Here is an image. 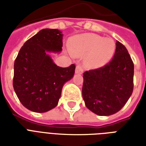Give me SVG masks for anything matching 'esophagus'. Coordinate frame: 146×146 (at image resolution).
Listing matches in <instances>:
<instances>
[{
    "mask_svg": "<svg viewBox=\"0 0 146 146\" xmlns=\"http://www.w3.org/2000/svg\"><path fill=\"white\" fill-rule=\"evenodd\" d=\"M83 72H84V70H83V67L81 65H77L76 67V73L77 74H82Z\"/></svg>",
    "mask_w": 146,
    "mask_h": 146,
    "instance_id": "esophagus-1",
    "label": "esophagus"
}]
</instances>
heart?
<instances>
[{
  "label": "heart",
  "instance_id": "obj_1",
  "mask_svg": "<svg viewBox=\"0 0 146 146\" xmlns=\"http://www.w3.org/2000/svg\"><path fill=\"white\" fill-rule=\"evenodd\" d=\"M69 50L76 57L87 54L84 62L88 66H100L112 57L115 43L112 39L95 33H84L70 40Z\"/></svg>",
  "mask_w": 146,
  "mask_h": 146
}]
</instances>
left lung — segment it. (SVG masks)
I'll return each mask as SVG.
<instances>
[{
  "label": "left lung",
  "mask_w": 146,
  "mask_h": 146,
  "mask_svg": "<svg viewBox=\"0 0 146 146\" xmlns=\"http://www.w3.org/2000/svg\"><path fill=\"white\" fill-rule=\"evenodd\" d=\"M112 60L84 73L83 98L87 108L99 116L117 113L134 89V63L125 46L116 41Z\"/></svg>",
  "instance_id": "obj_1"
}]
</instances>
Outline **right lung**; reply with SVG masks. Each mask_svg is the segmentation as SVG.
Listing matches in <instances>:
<instances>
[{"instance_id":"add662e5","label":"right lung","mask_w":146,"mask_h":146,"mask_svg":"<svg viewBox=\"0 0 146 146\" xmlns=\"http://www.w3.org/2000/svg\"><path fill=\"white\" fill-rule=\"evenodd\" d=\"M62 36L56 29L41 30L25 42L15 60L13 88L21 103L33 112L55 107L62 86L74 75V64L58 66L46 54L62 51Z\"/></svg>"}]
</instances>
